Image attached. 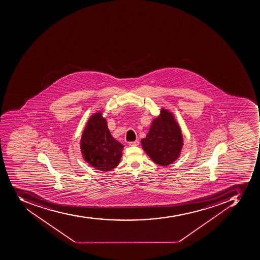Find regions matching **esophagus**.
I'll list each match as a JSON object with an SVG mask.
<instances>
[{
  "label": "esophagus",
  "instance_id": "obj_1",
  "mask_svg": "<svg viewBox=\"0 0 260 260\" xmlns=\"http://www.w3.org/2000/svg\"><path fill=\"white\" fill-rule=\"evenodd\" d=\"M138 145H139V141L138 140H137L135 142H129V146H137Z\"/></svg>",
  "mask_w": 260,
  "mask_h": 260
}]
</instances>
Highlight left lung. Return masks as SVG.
Instances as JSON below:
<instances>
[{
    "label": "left lung",
    "mask_w": 260,
    "mask_h": 260,
    "mask_svg": "<svg viewBox=\"0 0 260 260\" xmlns=\"http://www.w3.org/2000/svg\"><path fill=\"white\" fill-rule=\"evenodd\" d=\"M142 146L150 158L161 166L171 165L180 156L183 146L182 131L169 110H160L146 138L142 140Z\"/></svg>",
    "instance_id": "1"
}]
</instances>
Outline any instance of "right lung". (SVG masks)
Instances as JSON below:
<instances>
[{
    "instance_id": "add662e5",
    "label": "right lung",
    "mask_w": 260,
    "mask_h": 260,
    "mask_svg": "<svg viewBox=\"0 0 260 260\" xmlns=\"http://www.w3.org/2000/svg\"><path fill=\"white\" fill-rule=\"evenodd\" d=\"M80 145L84 160L100 171H110L120 162L123 146L110 134L102 111L89 118Z\"/></svg>"
}]
</instances>
